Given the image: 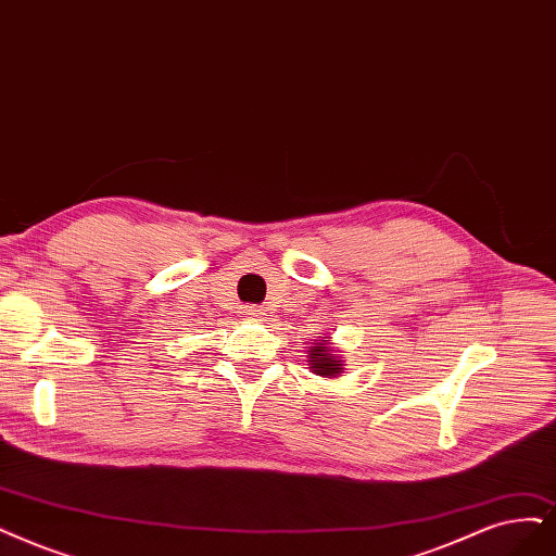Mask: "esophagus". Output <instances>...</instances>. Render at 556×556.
<instances>
[{"mask_svg":"<svg viewBox=\"0 0 556 556\" xmlns=\"http://www.w3.org/2000/svg\"><path fill=\"white\" fill-rule=\"evenodd\" d=\"M242 316L252 318V320H258L263 316V309H256V306H242Z\"/></svg>","mask_w":556,"mask_h":556,"instance_id":"34e87169","label":"esophagus"}]
</instances>
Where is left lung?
<instances>
[{
  "label": "left lung",
  "mask_w": 556,
  "mask_h": 556,
  "mask_svg": "<svg viewBox=\"0 0 556 556\" xmlns=\"http://www.w3.org/2000/svg\"><path fill=\"white\" fill-rule=\"evenodd\" d=\"M327 337H323L318 343L309 345V368L316 374V376H323V378H337L341 371H343V364L339 357L332 355L330 345L325 343Z\"/></svg>",
  "instance_id": "8db88e82"
}]
</instances>
